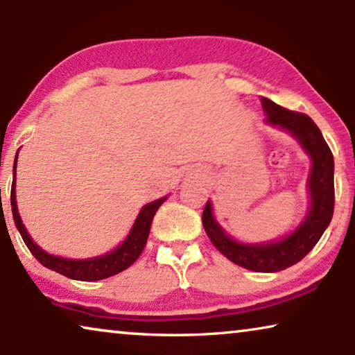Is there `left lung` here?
Here are the masks:
<instances>
[{
    "label": "left lung",
    "instance_id": "1",
    "mask_svg": "<svg viewBox=\"0 0 355 355\" xmlns=\"http://www.w3.org/2000/svg\"><path fill=\"white\" fill-rule=\"evenodd\" d=\"M261 105L268 115L269 125L291 133L310 155L309 214L291 235L277 242L261 245L240 243L230 239L212 216L211 201L206 202L201 219L212 245L230 261L250 271L276 272L305 258L331 222L334 211V160L320 128L309 115L287 110L266 97H261Z\"/></svg>",
    "mask_w": 355,
    "mask_h": 355
}]
</instances>
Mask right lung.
<instances>
[{
    "instance_id": "right-lung-1",
    "label": "right lung",
    "mask_w": 355,
    "mask_h": 355,
    "mask_svg": "<svg viewBox=\"0 0 355 355\" xmlns=\"http://www.w3.org/2000/svg\"><path fill=\"white\" fill-rule=\"evenodd\" d=\"M16 165H17V155L14 160V170H12V187H11V209L12 217L16 222V227L21 234L24 243L27 245V248L31 250V253L37 258V261L44 264L45 268L56 271L63 276L69 277L74 281H101L105 277L115 276V274L125 271L126 268H130L136 259L139 258V254L143 253L148 242L150 224H153L154 214L157 212L160 205L165 201V198H160L157 201L149 202L143 209L139 211L136 222L131 229L128 237L123 242L120 247L113 250V252L102 254V257L89 258V259H68L61 257H53L44 252L34 240L31 239L29 232L24 227L21 216L17 212L16 205Z\"/></svg>"
}]
</instances>
